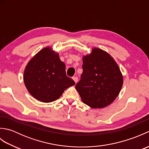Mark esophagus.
<instances>
[{
	"label": "esophagus",
	"mask_w": 149,
	"mask_h": 149,
	"mask_svg": "<svg viewBox=\"0 0 149 149\" xmlns=\"http://www.w3.org/2000/svg\"><path fill=\"white\" fill-rule=\"evenodd\" d=\"M72 79H73V80L74 81V82L75 83H77V81H78V78H77V77H76V76H74L72 77Z\"/></svg>",
	"instance_id": "esophagus-1"
}]
</instances>
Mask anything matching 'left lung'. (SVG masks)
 Segmentation results:
<instances>
[{"mask_svg": "<svg viewBox=\"0 0 149 149\" xmlns=\"http://www.w3.org/2000/svg\"><path fill=\"white\" fill-rule=\"evenodd\" d=\"M83 74L75 85L83 102L92 108H102L118 95L123 77L118 65L109 54L94 48L83 58Z\"/></svg>", "mask_w": 149, "mask_h": 149, "instance_id": "obj_1", "label": "left lung"}]
</instances>
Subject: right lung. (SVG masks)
I'll list each match as a JSON object with an SVG mask.
<instances>
[{"instance_id": "right-lung-1", "label": "right lung", "mask_w": 149, "mask_h": 149, "mask_svg": "<svg viewBox=\"0 0 149 149\" xmlns=\"http://www.w3.org/2000/svg\"><path fill=\"white\" fill-rule=\"evenodd\" d=\"M24 81L27 90L36 99L50 102L59 99L66 88L75 84L66 74L65 65L58 53L46 47L27 65Z\"/></svg>"}]
</instances>
